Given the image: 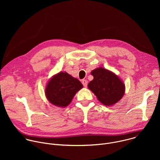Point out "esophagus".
Listing matches in <instances>:
<instances>
[{"instance_id": "obj_1", "label": "esophagus", "mask_w": 160, "mask_h": 160, "mask_svg": "<svg viewBox=\"0 0 160 160\" xmlns=\"http://www.w3.org/2000/svg\"><path fill=\"white\" fill-rule=\"evenodd\" d=\"M82 82V84H83L84 87H87V81L86 80H83Z\"/></svg>"}]
</instances>
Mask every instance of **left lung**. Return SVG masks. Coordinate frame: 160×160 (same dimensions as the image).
I'll list each match as a JSON object with an SVG mask.
<instances>
[{
    "instance_id": "8db88e82",
    "label": "left lung",
    "mask_w": 160,
    "mask_h": 160,
    "mask_svg": "<svg viewBox=\"0 0 160 160\" xmlns=\"http://www.w3.org/2000/svg\"><path fill=\"white\" fill-rule=\"evenodd\" d=\"M91 75L94 79L88 83V88L102 104L112 106L123 98L125 84L115 73L99 67L91 72Z\"/></svg>"
}]
</instances>
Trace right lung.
<instances>
[{
  "mask_svg": "<svg viewBox=\"0 0 160 160\" xmlns=\"http://www.w3.org/2000/svg\"><path fill=\"white\" fill-rule=\"evenodd\" d=\"M83 85L66 72L54 75L47 83L45 94L48 100L56 106L65 108L72 102Z\"/></svg>",
  "mask_w": 160,
  "mask_h": 160,
  "instance_id": "1",
  "label": "right lung"
}]
</instances>
